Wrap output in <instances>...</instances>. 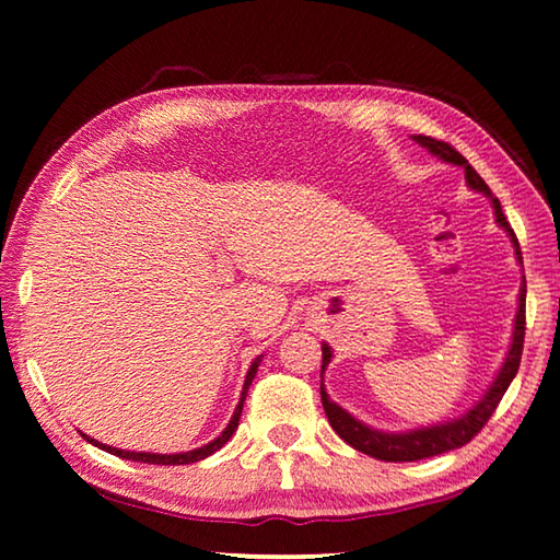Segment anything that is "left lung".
<instances>
[{
  "mask_svg": "<svg viewBox=\"0 0 560 560\" xmlns=\"http://www.w3.org/2000/svg\"><path fill=\"white\" fill-rule=\"evenodd\" d=\"M412 138L422 148H428L432 155L444 160V163L459 165L464 170V177H467L469 187L477 189V192H485L489 197L491 207H494L497 222H499V226H504V232L511 236V244H514V249H516V259L521 264V246H518L514 230H511V224L506 222L504 212H501V205L497 197L491 195L489 185L477 175V170L467 163V158L459 155L457 150H454L450 143H444V140L430 138V136H412ZM524 330H526V279H524V283H521L518 311L514 318V336H511V348L504 358V365H501L499 375L494 377V383L489 385L485 397H481V400L474 405L469 412H464L462 417H457V420H450L444 424H432V428H420V430H410V432H381V430L368 428V424L355 420L353 415L346 412L343 407L330 400L324 383H320V402H324V410H326L330 428H334L338 438L348 442L353 450L371 454V457L383 459V462H417L424 457H434V454L464 447V444L471 442L474 434H477L489 422V417L494 415V410L501 402V397H504V393H506V387L511 385V381H514L518 363H521V353H524ZM320 350H324V363H320V375H324L326 365L330 363V358H334V350H330L328 343H324V348Z\"/></svg>",
  "mask_w": 560,
  "mask_h": 560,
  "instance_id": "left-lung-1",
  "label": "left lung"
}]
</instances>
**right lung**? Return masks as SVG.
<instances>
[{"label": "right lung", "instance_id": "1", "mask_svg": "<svg viewBox=\"0 0 560 560\" xmlns=\"http://www.w3.org/2000/svg\"><path fill=\"white\" fill-rule=\"evenodd\" d=\"M261 363V355L254 360L249 373H246V381H244V387H242V397H240V405H236V410L232 415L230 424H226L224 432L220 434V438L212 440L210 444H205V447H197V450H189V452H179V454H155V452H126V450H116V447H108V444H101L98 440L89 438V434H83V440L91 442L93 447H101L106 450L110 454H116V457L120 459H132V462H143V464H192V462H200L205 457H210V454H214L217 450H222L226 442H230V438L236 430V424H240V417H242V407H244V400H246V390H249V385L254 381V375H257V368Z\"/></svg>", "mask_w": 560, "mask_h": 560}]
</instances>
